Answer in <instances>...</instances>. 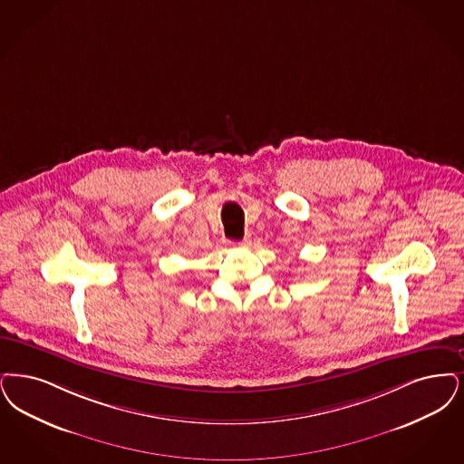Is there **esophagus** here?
Returning a JSON list of instances; mask_svg holds the SVG:
<instances>
[{"mask_svg": "<svg viewBox=\"0 0 464 464\" xmlns=\"http://www.w3.org/2000/svg\"><path fill=\"white\" fill-rule=\"evenodd\" d=\"M250 243H252V240H250V237H245V238H243V240H241L240 243H238V245H240V246H243V248H248V246H250Z\"/></svg>", "mask_w": 464, "mask_h": 464, "instance_id": "34e87169", "label": "esophagus"}]
</instances>
